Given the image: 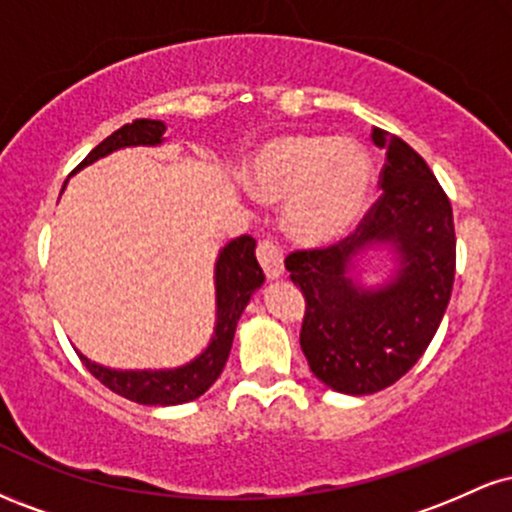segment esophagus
<instances>
[{
    "instance_id": "1",
    "label": "esophagus",
    "mask_w": 512,
    "mask_h": 512,
    "mask_svg": "<svg viewBox=\"0 0 512 512\" xmlns=\"http://www.w3.org/2000/svg\"><path fill=\"white\" fill-rule=\"evenodd\" d=\"M257 260H260L267 279H279L284 274V252H281V248L272 238L260 240V245H257Z\"/></svg>"
}]
</instances>
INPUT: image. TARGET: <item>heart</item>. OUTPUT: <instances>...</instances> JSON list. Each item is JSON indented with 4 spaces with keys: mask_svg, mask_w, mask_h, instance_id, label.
<instances>
[{
    "mask_svg": "<svg viewBox=\"0 0 512 512\" xmlns=\"http://www.w3.org/2000/svg\"><path fill=\"white\" fill-rule=\"evenodd\" d=\"M262 202H284V228L305 245L351 233L373 192V163L361 144L325 134H276L250 163Z\"/></svg>",
    "mask_w": 512,
    "mask_h": 512,
    "instance_id": "obj_1",
    "label": "heart"
}]
</instances>
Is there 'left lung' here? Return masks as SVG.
<instances>
[{
    "mask_svg": "<svg viewBox=\"0 0 512 512\" xmlns=\"http://www.w3.org/2000/svg\"><path fill=\"white\" fill-rule=\"evenodd\" d=\"M385 149L383 195L351 236L286 257L301 286V349L317 380L344 395H373L397 383L424 356L455 281V223L450 199L407 142L373 127ZM387 244L396 276L378 290L357 286L348 269L358 254Z\"/></svg>",
    "mask_w": 512,
    "mask_h": 512,
    "instance_id": "8db88e82",
    "label": "left lung"
}]
</instances>
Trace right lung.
I'll list each match as a JSON object with an SVG mask.
<instances>
[{"label":"right lung","instance_id":"add662e5","mask_svg":"<svg viewBox=\"0 0 512 512\" xmlns=\"http://www.w3.org/2000/svg\"><path fill=\"white\" fill-rule=\"evenodd\" d=\"M166 125L161 120H134L120 127L117 132L103 139L96 149L88 154L76 170L98 161V158L113 154L125 146H158L163 142ZM64 190V187H62ZM216 279V327L214 337L207 349L187 366L168 370H113L79 358L108 390L120 397L132 399L137 404H154V407H170V404H185L197 399L209 390L226 366L231 354L233 334L245 305L250 303L252 293L264 284V272L255 257V238L240 236L219 252L214 269Z\"/></svg>","mask_w":512,"mask_h":512}]
</instances>
